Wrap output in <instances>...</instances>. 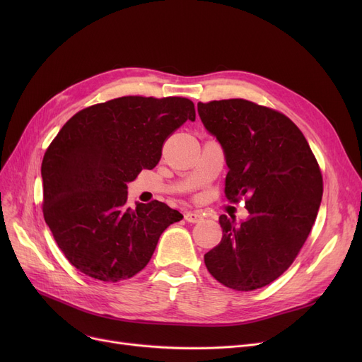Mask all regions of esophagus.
Returning a JSON list of instances; mask_svg holds the SVG:
<instances>
[{
	"mask_svg": "<svg viewBox=\"0 0 362 362\" xmlns=\"http://www.w3.org/2000/svg\"><path fill=\"white\" fill-rule=\"evenodd\" d=\"M202 214L199 211H187L185 214V220L189 223H199L202 220Z\"/></svg>",
	"mask_w": 362,
	"mask_h": 362,
	"instance_id": "34e87169",
	"label": "esophagus"
}]
</instances>
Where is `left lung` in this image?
<instances>
[{
	"label": "left lung",
	"mask_w": 362,
	"mask_h": 362,
	"mask_svg": "<svg viewBox=\"0 0 362 362\" xmlns=\"http://www.w3.org/2000/svg\"><path fill=\"white\" fill-rule=\"evenodd\" d=\"M205 129L226 156V198H245L250 218L220 216L221 242L204 255L224 286L250 292L286 272L315 221L322 176L298 126L284 114L242 98L198 103Z\"/></svg>",
	"instance_id": "1"
}]
</instances>
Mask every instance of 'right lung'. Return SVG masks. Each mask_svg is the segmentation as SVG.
<instances>
[{
    "label": "right lung",
    "instance_id": "obj_1",
    "mask_svg": "<svg viewBox=\"0 0 362 362\" xmlns=\"http://www.w3.org/2000/svg\"><path fill=\"white\" fill-rule=\"evenodd\" d=\"M195 117L187 98L129 95L83 108L62 127L42 160V213L79 272L111 283L133 277L183 218L160 201L132 210L127 183L154 168L165 139Z\"/></svg>",
    "mask_w": 362,
    "mask_h": 362
}]
</instances>
